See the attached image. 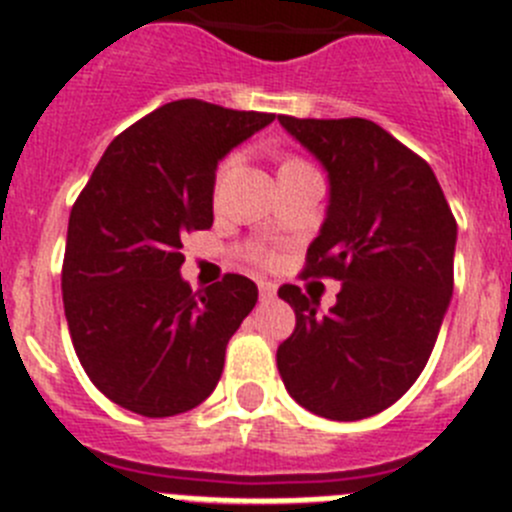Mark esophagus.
Instances as JSON below:
<instances>
[{"label": "esophagus", "mask_w": 512, "mask_h": 512, "mask_svg": "<svg viewBox=\"0 0 512 512\" xmlns=\"http://www.w3.org/2000/svg\"><path fill=\"white\" fill-rule=\"evenodd\" d=\"M259 297L261 302H271L274 297H277V287L271 282H259Z\"/></svg>", "instance_id": "1"}]
</instances>
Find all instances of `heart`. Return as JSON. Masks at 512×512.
I'll return each instance as SVG.
<instances>
[{"label": "heart", "instance_id": "1", "mask_svg": "<svg viewBox=\"0 0 512 512\" xmlns=\"http://www.w3.org/2000/svg\"><path fill=\"white\" fill-rule=\"evenodd\" d=\"M289 161H297V158H287L284 164H289ZM253 256H256V259H261V261H269L271 259V253L266 251V248H256V251H253Z\"/></svg>", "mask_w": 512, "mask_h": 512}]
</instances>
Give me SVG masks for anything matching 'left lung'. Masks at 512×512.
<instances>
[{"mask_svg":"<svg viewBox=\"0 0 512 512\" xmlns=\"http://www.w3.org/2000/svg\"><path fill=\"white\" fill-rule=\"evenodd\" d=\"M279 122L330 182L302 277L341 282L325 315L300 287H279L297 318L277 348L279 374L289 395L320 418H369L413 387L436 346L454 292L456 220L431 166L377 122Z\"/></svg>","mask_w":512,"mask_h":512,"instance_id":"8db88e82","label":"left lung"}]
</instances>
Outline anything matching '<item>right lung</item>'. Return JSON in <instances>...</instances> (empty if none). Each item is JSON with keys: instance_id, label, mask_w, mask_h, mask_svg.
I'll return each mask as SVG.
<instances>
[{"instance_id": "obj_1", "label": "right lung", "mask_w": 512, "mask_h": 512, "mask_svg": "<svg viewBox=\"0 0 512 512\" xmlns=\"http://www.w3.org/2000/svg\"><path fill=\"white\" fill-rule=\"evenodd\" d=\"M274 120L176 99L130 125L71 207L61 289L74 351L94 387L146 418L205 402L225 346L259 300L248 277L192 292L182 238L212 225L217 161Z\"/></svg>"}]
</instances>
